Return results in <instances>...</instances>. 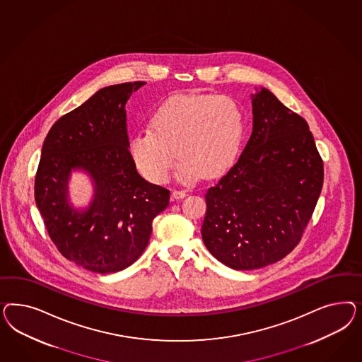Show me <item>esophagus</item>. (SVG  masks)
I'll return each mask as SVG.
<instances>
[{
    "label": "esophagus",
    "mask_w": 362,
    "mask_h": 362,
    "mask_svg": "<svg viewBox=\"0 0 362 362\" xmlns=\"http://www.w3.org/2000/svg\"><path fill=\"white\" fill-rule=\"evenodd\" d=\"M173 199H183V197H187L186 191H179V189H174L173 191Z\"/></svg>",
    "instance_id": "esophagus-1"
}]
</instances>
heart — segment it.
<instances>
[{"label": "heart", "mask_w": 362, "mask_h": 362, "mask_svg": "<svg viewBox=\"0 0 362 362\" xmlns=\"http://www.w3.org/2000/svg\"><path fill=\"white\" fill-rule=\"evenodd\" d=\"M243 135L244 112L235 99L177 95L155 110L150 129L132 134L129 153L139 173L153 183L168 179L177 155L176 177L191 185L206 174L218 176L230 167Z\"/></svg>", "instance_id": "1"}]
</instances>
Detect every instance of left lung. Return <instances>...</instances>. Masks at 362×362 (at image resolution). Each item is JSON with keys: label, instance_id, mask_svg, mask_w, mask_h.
I'll return each instance as SVG.
<instances>
[{"label": "left lung", "instance_id": "1", "mask_svg": "<svg viewBox=\"0 0 362 362\" xmlns=\"http://www.w3.org/2000/svg\"><path fill=\"white\" fill-rule=\"evenodd\" d=\"M252 134L230 171L206 192L202 238L232 269L281 260L298 244L315 211L324 165L304 118L256 88Z\"/></svg>", "mask_w": 362, "mask_h": 362}]
</instances>
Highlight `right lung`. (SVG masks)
Returning <instances> with one entry per match:
<instances>
[{
    "label": "right lung",
    "instance_id": "1",
    "mask_svg": "<svg viewBox=\"0 0 362 362\" xmlns=\"http://www.w3.org/2000/svg\"><path fill=\"white\" fill-rule=\"evenodd\" d=\"M143 85L100 88L55 122L42 146L35 204L58 251L95 274L118 272L136 262L153 218L170 202V191L144 180L129 153L124 106ZM73 170L86 172L93 182V199L85 209L68 200Z\"/></svg>",
    "mask_w": 362,
    "mask_h": 362
}]
</instances>
